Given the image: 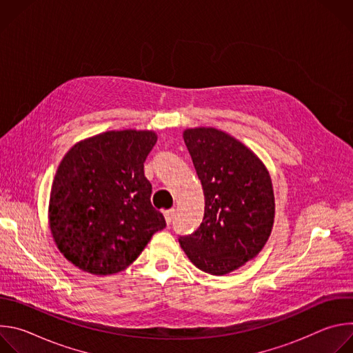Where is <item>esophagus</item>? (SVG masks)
Wrapping results in <instances>:
<instances>
[{"mask_svg": "<svg viewBox=\"0 0 353 353\" xmlns=\"http://www.w3.org/2000/svg\"><path fill=\"white\" fill-rule=\"evenodd\" d=\"M174 216H176V211H174L173 208H172V210H168V211H165V219H166L168 225H170V223L173 222Z\"/></svg>", "mask_w": 353, "mask_h": 353, "instance_id": "esophagus-1", "label": "esophagus"}]
</instances>
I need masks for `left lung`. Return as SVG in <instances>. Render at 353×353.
<instances>
[{
    "label": "left lung",
    "mask_w": 353,
    "mask_h": 353,
    "mask_svg": "<svg viewBox=\"0 0 353 353\" xmlns=\"http://www.w3.org/2000/svg\"><path fill=\"white\" fill-rule=\"evenodd\" d=\"M183 138L203 184L205 211L199 228L179 241L196 268L225 275L254 259L271 234V177L248 148L223 131L190 128Z\"/></svg>",
    "instance_id": "8db88e82"
}]
</instances>
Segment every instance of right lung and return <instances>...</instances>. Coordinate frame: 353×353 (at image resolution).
I'll list each match as a JSON object with an SVG mask.
<instances>
[{"label":"right lung","mask_w":353,"mask_h":353,"mask_svg":"<svg viewBox=\"0 0 353 353\" xmlns=\"http://www.w3.org/2000/svg\"><path fill=\"white\" fill-rule=\"evenodd\" d=\"M157 139L152 131H109L74 145L61 161L50 192V229L82 271H123L166 228L143 173Z\"/></svg>","instance_id":"add662e5"}]
</instances>
